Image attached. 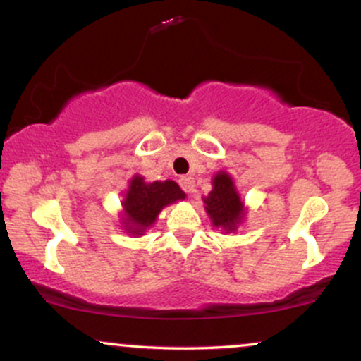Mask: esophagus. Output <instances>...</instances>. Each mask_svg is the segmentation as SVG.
Listing matches in <instances>:
<instances>
[{"label":"esophagus","instance_id":"1","mask_svg":"<svg viewBox=\"0 0 361 361\" xmlns=\"http://www.w3.org/2000/svg\"><path fill=\"white\" fill-rule=\"evenodd\" d=\"M180 186L183 188L185 193H193L195 192V180L192 176H181Z\"/></svg>","mask_w":361,"mask_h":361}]
</instances>
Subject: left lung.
Wrapping results in <instances>:
<instances>
[{
  "label": "left lung",
  "instance_id": "8db88e82",
  "mask_svg": "<svg viewBox=\"0 0 361 361\" xmlns=\"http://www.w3.org/2000/svg\"><path fill=\"white\" fill-rule=\"evenodd\" d=\"M212 186V192L204 198L207 214L215 227H221L226 233H233L246 214L241 197L235 190L233 178L226 171H219L214 176Z\"/></svg>",
  "mask_w": 361,
  "mask_h": 361
}]
</instances>
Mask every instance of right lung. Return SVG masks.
Returning a JSON list of instances; mask_svg holds the SVG:
<instances>
[{"label":"right lung","instance_id":"1","mask_svg":"<svg viewBox=\"0 0 361 361\" xmlns=\"http://www.w3.org/2000/svg\"><path fill=\"white\" fill-rule=\"evenodd\" d=\"M185 197L183 190L173 180L146 183L142 176L135 175L122 200L123 229L132 235L144 234L164 207L183 200Z\"/></svg>","mask_w":361,"mask_h":361}]
</instances>
